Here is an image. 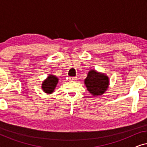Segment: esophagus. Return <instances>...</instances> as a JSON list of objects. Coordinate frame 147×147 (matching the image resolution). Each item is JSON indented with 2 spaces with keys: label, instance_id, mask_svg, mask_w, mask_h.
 <instances>
[{
  "label": "esophagus",
  "instance_id": "obj_1",
  "mask_svg": "<svg viewBox=\"0 0 147 147\" xmlns=\"http://www.w3.org/2000/svg\"><path fill=\"white\" fill-rule=\"evenodd\" d=\"M69 80L70 81H76L77 80V77H69Z\"/></svg>",
  "mask_w": 147,
  "mask_h": 147
}]
</instances>
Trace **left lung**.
<instances>
[{
    "label": "left lung",
    "instance_id": "obj_1",
    "mask_svg": "<svg viewBox=\"0 0 147 147\" xmlns=\"http://www.w3.org/2000/svg\"><path fill=\"white\" fill-rule=\"evenodd\" d=\"M84 84L90 93L94 96H101L108 88L109 78L104 74L100 73L94 69L88 72Z\"/></svg>",
    "mask_w": 147,
    "mask_h": 147
}]
</instances>
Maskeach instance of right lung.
Returning <instances> with one entry per match:
<instances>
[{"mask_svg":"<svg viewBox=\"0 0 147 147\" xmlns=\"http://www.w3.org/2000/svg\"><path fill=\"white\" fill-rule=\"evenodd\" d=\"M59 79L53 75H49L47 79L44 80L42 84V90L48 94H51L55 90Z\"/></svg>","mask_w":147,"mask_h":147,"instance_id":"obj_1","label":"right lung"}]
</instances>
